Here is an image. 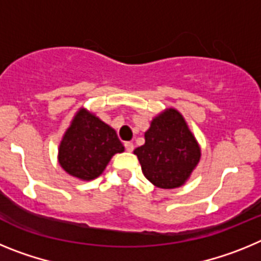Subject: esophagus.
Segmentation results:
<instances>
[{"label":"esophagus","mask_w":261,"mask_h":261,"mask_svg":"<svg viewBox=\"0 0 261 261\" xmlns=\"http://www.w3.org/2000/svg\"><path fill=\"white\" fill-rule=\"evenodd\" d=\"M124 146H125V150L129 151V153H130V151H133V149H135V145L129 141L125 142V144H124Z\"/></svg>","instance_id":"34e87169"}]
</instances>
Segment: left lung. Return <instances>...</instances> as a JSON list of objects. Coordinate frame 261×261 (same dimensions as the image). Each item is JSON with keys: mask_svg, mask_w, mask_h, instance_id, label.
I'll return each mask as SVG.
<instances>
[{"mask_svg": "<svg viewBox=\"0 0 261 261\" xmlns=\"http://www.w3.org/2000/svg\"><path fill=\"white\" fill-rule=\"evenodd\" d=\"M147 180L163 190L181 187L197 166L201 150L183 115L167 108L145 132V144L135 149Z\"/></svg>", "mask_w": 261, "mask_h": 261, "instance_id": "8db88e82", "label": "left lung"}]
</instances>
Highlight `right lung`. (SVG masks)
I'll return each instance as SVG.
<instances>
[{"label": "right lung", "mask_w": 261, "mask_h": 261, "mask_svg": "<svg viewBox=\"0 0 261 261\" xmlns=\"http://www.w3.org/2000/svg\"><path fill=\"white\" fill-rule=\"evenodd\" d=\"M123 151L115 129L81 108L60 142L59 163L71 176L93 180L105 171L115 154Z\"/></svg>", "instance_id": "obj_1"}]
</instances>
